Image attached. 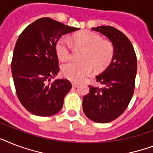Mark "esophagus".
Segmentation results:
<instances>
[{
	"mask_svg": "<svg viewBox=\"0 0 153 153\" xmlns=\"http://www.w3.org/2000/svg\"><path fill=\"white\" fill-rule=\"evenodd\" d=\"M79 84L78 82H72V86L73 87H77V86H79Z\"/></svg>",
	"mask_w": 153,
	"mask_h": 153,
	"instance_id": "1",
	"label": "esophagus"
}]
</instances>
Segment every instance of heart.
I'll return each mask as SVG.
<instances>
[{
    "mask_svg": "<svg viewBox=\"0 0 153 153\" xmlns=\"http://www.w3.org/2000/svg\"><path fill=\"white\" fill-rule=\"evenodd\" d=\"M74 40L86 48L81 56L82 60H72L62 67L65 78L74 82L83 80L94 69L97 71L104 70L111 62L114 48L110 44L102 42L99 35L92 32H84L74 36ZM56 52L61 60L68 59L71 55V43L67 36H62L56 44Z\"/></svg>",
    "mask_w": 153,
    "mask_h": 153,
    "instance_id": "heart-1",
    "label": "heart"
}]
</instances>
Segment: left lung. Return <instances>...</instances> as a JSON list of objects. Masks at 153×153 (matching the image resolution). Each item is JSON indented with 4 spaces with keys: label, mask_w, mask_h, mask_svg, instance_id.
I'll return each mask as SVG.
<instances>
[{
    "label": "left lung",
    "mask_w": 153,
    "mask_h": 153,
    "mask_svg": "<svg viewBox=\"0 0 153 153\" xmlns=\"http://www.w3.org/2000/svg\"><path fill=\"white\" fill-rule=\"evenodd\" d=\"M91 30L104 35L113 44L110 64L96 76L102 88L89 86L90 93L82 98V109L91 121L108 123L123 114L133 97L137 71V56L126 35L111 26H99Z\"/></svg>",
    "instance_id": "left-lung-1"
}]
</instances>
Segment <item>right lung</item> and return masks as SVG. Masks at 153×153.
<instances>
[{"label":"right lung","instance_id":"add662e5","mask_svg":"<svg viewBox=\"0 0 153 153\" xmlns=\"http://www.w3.org/2000/svg\"><path fill=\"white\" fill-rule=\"evenodd\" d=\"M79 29L44 17L32 23L20 35L11 69L18 98L31 114L48 117L62 109L71 84L63 79L49 82L59 71L55 47L62 36Z\"/></svg>","mask_w":153,"mask_h":153}]
</instances>
